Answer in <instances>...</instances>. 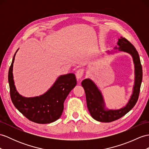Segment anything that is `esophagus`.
<instances>
[{
	"label": "esophagus",
	"mask_w": 149,
	"mask_h": 149,
	"mask_svg": "<svg viewBox=\"0 0 149 149\" xmlns=\"http://www.w3.org/2000/svg\"><path fill=\"white\" fill-rule=\"evenodd\" d=\"M83 72H84V70H82V69H80V70H78L77 72H76V77H77V78L78 80H79V79H81V77L83 75Z\"/></svg>",
	"instance_id": "1"
}]
</instances>
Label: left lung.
Instances as JSON below:
<instances>
[{"mask_svg": "<svg viewBox=\"0 0 149 149\" xmlns=\"http://www.w3.org/2000/svg\"><path fill=\"white\" fill-rule=\"evenodd\" d=\"M118 47H114V49L130 54L135 65V77L133 93L126 106L117 110L107 109L102 93L95 83L88 78L85 79L81 82V85L85 90L87 107L90 114L94 119L100 122L109 123L121 118L135 106L139 99L142 81V67L139 53L128 40L122 37L118 39ZM108 53L109 54V52Z\"/></svg>", "mask_w": 149, "mask_h": 149, "instance_id": "obj_1", "label": "left lung"}]
</instances>
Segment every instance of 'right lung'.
Wrapping results in <instances>:
<instances>
[{
	"instance_id": "add662e5",
	"label": "right lung",
	"mask_w": 149,
	"mask_h": 149,
	"mask_svg": "<svg viewBox=\"0 0 149 149\" xmlns=\"http://www.w3.org/2000/svg\"><path fill=\"white\" fill-rule=\"evenodd\" d=\"M16 53L8 74L10 95L14 106L29 120L34 123L47 124L57 120L62 115L65 100L77 85L75 75L69 73L60 76L51 88L42 95L23 97L16 90L13 79V69Z\"/></svg>"
}]
</instances>
